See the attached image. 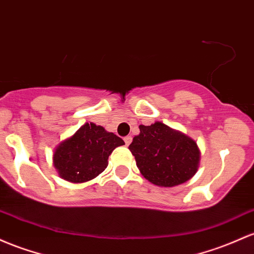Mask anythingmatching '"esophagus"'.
Instances as JSON below:
<instances>
[{
  "label": "esophagus",
  "instance_id": "esophagus-1",
  "mask_svg": "<svg viewBox=\"0 0 254 254\" xmlns=\"http://www.w3.org/2000/svg\"><path fill=\"white\" fill-rule=\"evenodd\" d=\"M131 141H132L131 136H127V137H124V142H125V144H127V146H129V144L131 143Z\"/></svg>",
  "mask_w": 254,
  "mask_h": 254
}]
</instances>
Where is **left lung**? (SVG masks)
I'll list each match as a JSON object with an SVG mask.
<instances>
[{
  "instance_id": "left-lung-1",
  "label": "left lung",
  "mask_w": 254,
  "mask_h": 254,
  "mask_svg": "<svg viewBox=\"0 0 254 254\" xmlns=\"http://www.w3.org/2000/svg\"><path fill=\"white\" fill-rule=\"evenodd\" d=\"M138 127L140 135L133 137L129 149L149 182L174 187L194 176L200 159L196 142L160 122Z\"/></svg>"
}]
</instances>
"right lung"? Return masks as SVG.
I'll return each mask as SVG.
<instances>
[{
  "mask_svg": "<svg viewBox=\"0 0 254 254\" xmlns=\"http://www.w3.org/2000/svg\"><path fill=\"white\" fill-rule=\"evenodd\" d=\"M124 141L102 127L86 124L54 152V166L64 180L83 183L99 176L108 165V157Z\"/></svg>",
  "mask_w": 254,
  "mask_h": 254,
  "instance_id": "right-lung-1",
  "label": "right lung"
}]
</instances>
